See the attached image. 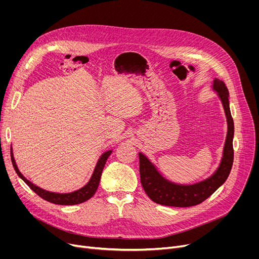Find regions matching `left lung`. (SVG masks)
<instances>
[{
    "mask_svg": "<svg viewBox=\"0 0 259 259\" xmlns=\"http://www.w3.org/2000/svg\"><path fill=\"white\" fill-rule=\"evenodd\" d=\"M212 89L216 91L223 104L227 117L228 131L224 146L223 157L216 171L208 179L191 185L173 183L162 176L154 164L144 153L140 152V174L143 188L147 195L159 205L170 207H191L206 200L228 179L233 165L234 122L230 111L229 91L223 80L214 78Z\"/></svg>",
    "mask_w": 259,
    "mask_h": 259,
    "instance_id": "1",
    "label": "left lung"
}]
</instances>
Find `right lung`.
Segmentation results:
<instances>
[{
    "mask_svg": "<svg viewBox=\"0 0 259 259\" xmlns=\"http://www.w3.org/2000/svg\"><path fill=\"white\" fill-rule=\"evenodd\" d=\"M11 161L13 168H15L17 174L20 176V178L29 186V188L34 191L39 197H42L43 199L50 201L52 203H56V205H65V206H69V205H77V203H81L86 200H88L89 198H91L94 193L97 192V190L99 188V184L101 181V176H102V172L103 169L105 167L106 161L108 159V157L110 156V154L112 153V150H108L106 152H104L98 162L97 166L94 168V171L91 175V178L89 180V182L84 186L81 187L80 189L76 190V191L70 192V193H56V192H50L47 191V190H44L42 188H39L37 186H35L34 184H32L30 181L27 180L25 176L20 172L17 162L15 159V156H13V152H12V147H11Z\"/></svg>",
    "mask_w": 259,
    "mask_h": 259,
    "instance_id": "right-lung-1",
    "label": "right lung"
}]
</instances>
